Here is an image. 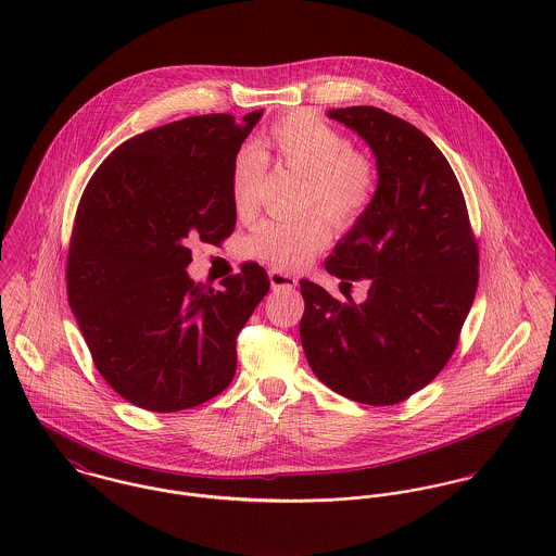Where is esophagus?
<instances>
[{
  "label": "esophagus",
  "mask_w": 556,
  "mask_h": 556,
  "mask_svg": "<svg viewBox=\"0 0 556 556\" xmlns=\"http://www.w3.org/2000/svg\"><path fill=\"white\" fill-rule=\"evenodd\" d=\"M269 282H271V289L274 291H280V289H293L298 285L295 276L291 274H285L280 269H269Z\"/></svg>",
  "instance_id": "34e87169"
}]
</instances>
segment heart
Masks as SVG:
<instances>
[{"instance_id": "b5f03b06", "label": "heart", "mask_w": 556, "mask_h": 556, "mask_svg": "<svg viewBox=\"0 0 556 556\" xmlns=\"http://www.w3.org/2000/svg\"><path fill=\"white\" fill-rule=\"evenodd\" d=\"M263 156H274L306 175V203L318 205L333 223H355L377 192L372 160L355 152L351 141L317 115L300 111L282 117L261 143ZM261 160L241 152L231 166V201L238 216L256 207ZM329 239V225L311 212L300 218H265L245 239V254L276 267H298Z\"/></svg>"}]
</instances>
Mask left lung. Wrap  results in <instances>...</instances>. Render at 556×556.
Masks as SVG:
<instances>
[{"label": "left lung", "mask_w": 556, "mask_h": 556, "mask_svg": "<svg viewBox=\"0 0 556 556\" xmlns=\"http://www.w3.org/2000/svg\"><path fill=\"white\" fill-rule=\"evenodd\" d=\"M377 160V192L325 261L368 298L333 300L302 280L300 338L318 381L340 396L388 406L426 388L452 357L477 291V243L460 184L413 124L377 106L331 109Z\"/></svg>", "instance_id": "obj_1"}]
</instances>
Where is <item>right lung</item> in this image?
Returning <instances> with one entry per match:
<instances>
[{"label":"right lung","instance_id":"obj_1","mask_svg":"<svg viewBox=\"0 0 556 556\" xmlns=\"http://www.w3.org/2000/svg\"><path fill=\"white\" fill-rule=\"evenodd\" d=\"M263 111L186 117L122 143L80 197L68 302L104 381L135 406L173 413L236 377V340L269 291L256 263L223 289L194 285L190 243L236 229L231 166Z\"/></svg>","mask_w":556,"mask_h":556}]
</instances>
